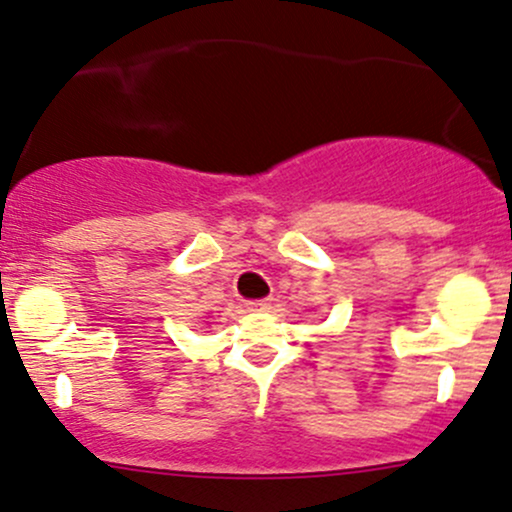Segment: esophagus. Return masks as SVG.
<instances>
[{"instance_id": "1", "label": "esophagus", "mask_w": 512, "mask_h": 512, "mask_svg": "<svg viewBox=\"0 0 512 512\" xmlns=\"http://www.w3.org/2000/svg\"><path fill=\"white\" fill-rule=\"evenodd\" d=\"M246 309H249V312H266V309H271V300L246 302Z\"/></svg>"}]
</instances>
